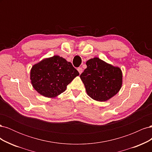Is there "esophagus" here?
Instances as JSON below:
<instances>
[{
    "instance_id": "esophagus-1",
    "label": "esophagus",
    "mask_w": 152,
    "mask_h": 152,
    "mask_svg": "<svg viewBox=\"0 0 152 152\" xmlns=\"http://www.w3.org/2000/svg\"><path fill=\"white\" fill-rule=\"evenodd\" d=\"M77 70H78V72H79L80 74H81L82 72H83V69H82V68H81V67H79L77 68Z\"/></svg>"
}]
</instances>
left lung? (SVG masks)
<instances>
[{"label": "left lung", "mask_w": 152, "mask_h": 152, "mask_svg": "<svg viewBox=\"0 0 152 152\" xmlns=\"http://www.w3.org/2000/svg\"><path fill=\"white\" fill-rule=\"evenodd\" d=\"M87 68L80 75L87 94L98 102H105L115 95L122 84V73L98 58L86 62Z\"/></svg>", "instance_id": "left-lung-1"}]
</instances>
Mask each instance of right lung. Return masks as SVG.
I'll use <instances>...</instances> for the list:
<instances>
[{"label": "right lung", "instance_id": "1", "mask_svg": "<svg viewBox=\"0 0 152 152\" xmlns=\"http://www.w3.org/2000/svg\"><path fill=\"white\" fill-rule=\"evenodd\" d=\"M79 73L70 62L59 56L43 59L32 66L30 79L34 88L45 97L54 98L63 93Z\"/></svg>", "mask_w": 152, "mask_h": 152}]
</instances>
